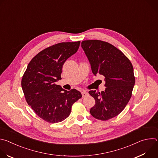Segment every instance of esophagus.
Listing matches in <instances>:
<instances>
[{
    "instance_id": "obj_1",
    "label": "esophagus",
    "mask_w": 158,
    "mask_h": 158,
    "mask_svg": "<svg viewBox=\"0 0 158 158\" xmlns=\"http://www.w3.org/2000/svg\"><path fill=\"white\" fill-rule=\"evenodd\" d=\"M82 97L83 98H84V97H86V96H87L89 94H88V93L86 92V91H82Z\"/></svg>"
}]
</instances>
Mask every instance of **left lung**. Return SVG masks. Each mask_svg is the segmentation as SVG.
<instances>
[{
	"label": "left lung",
	"mask_w": 158,
	"mask_h": 158,
	"mask_svg": "<svg viewBox=\"0 0 158 158\" xmlns=\"http://www.w3.org/2000/svg\"><path fill=\"white\" fill-rule=\"evenodd\" d=\"M93 73L104 76L105 91H90L96 104L90 113L97 119L106 121L116 117L129 101L135 84L132 65L118 49L107 42L87 40L81 42Z\"/></svg>",
	"instance_id": "8db88e82"
}]
</instances>
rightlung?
<instances>
[{"label":"right lung","mask_w":158,"mask_h":158,"mask_svg":"<svg viewBox=\"0 0 158 158\" xmlns=\"http://www.w3.org/2000/svg\"><path fill=\"white\" fill-rule=\"evenodd\" d=\"M80 42H61L42 50L30 61L22 78L27 104L48 123L64 121L70 115L73 104L82 98L76 89L67 91L55 83L61 79L64 63L77 51Z\"/></svg>","instance_id":"right-lung-1"}]
</instances>
